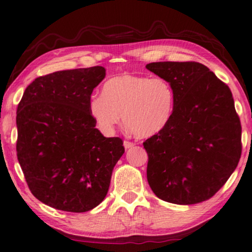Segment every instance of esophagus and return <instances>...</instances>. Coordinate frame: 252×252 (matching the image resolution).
<instances>
[{"mask_svg":"<svg viewBox=\"0 0 252 252\" xmlns=\"http://www.w3.org/2000/svg\"><path fill=\"white\" fill-rule=\"evenodd\" d=\"M135 144L131 143V142H128V140H124V147H125V149L127 151V149H129L131 147H134Z\"/></svg>","mask_w":252,"mask_h":252,"instance_id":"1","label":"esophagus"}]
</instances>
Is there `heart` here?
<instances>
[{"label": "heart", "mask_w": 252, "mask_h": 252, "mask_svg": "<svg viewBox=\"0 0 252 252\" xmlns=\"http://www.w3.org/2000/svg\"><path fill=\"white\" fill-rule=\"evenodd\" d=\"M175 93L161 77L121 74L110 77L101 95L93 96L88 110L101 133L110 135L121 121L138 137H152L170 122Z\"/></svg>", "instance_id": "1"}]
</instances>
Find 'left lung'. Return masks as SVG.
I'll use <instances>...</instances> for the list:
<instances>
[{
    "label": "left lung",
    "mask_w": 252,
    "mask_h": 252,
    "mask_svg": "<svg viewBox=\"0 0 252 252\" xmlns=\"http://www.w3.org/2000/svg\"><path fill=\"white\" fill-rule=\"evenodd\" d=\"M146 68L165 78L175 93L168 125L143 144L149 186L171 204L209 199L241 156V125L230 88L197 62H156Z\"/></svg>",
    "instance_id": "obj_1"
}]
</instances>
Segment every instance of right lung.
Segmentation results:
<instances>
[{"instance_id":"obj_1","label":"right lung","mask_w":252,"mask_h":252,"mask_svg":"<svg viewBox=\"0 0 252 252\" xmlns=\"http://www.w3.org/2000/svg\"><path fill=\"white\" fill-rule=\"evenodd\" d=\"M105 75L94 66L39 76L17 106V159L31 192L55 209L85 213L98 206L125 153L121 138L95 128L88 110Z\"/></svg>"}]
</instances>
